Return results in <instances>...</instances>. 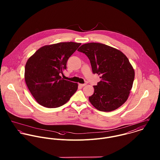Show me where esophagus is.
Segmentation results:
<instances>
[{
  "mask_svg": "<svg viewBox=\"0 0 160 160\" xmlns=\"http://www.w3.org/2000/svg\"><path fill=\"white\" fill-rule=\"evenodd\" d=\"M79 85L80 86H81V87H84V86H85L86 85V84H79Z\"/></svg>",
  "mask_w": 160,
  "mask_h": 160,
  "instance_id": "obj_1",
  "label": "esophagus"
}]
</instances>
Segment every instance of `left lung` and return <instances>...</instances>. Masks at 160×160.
Segmentation results:
<instances>
[{"label":"left lung","mask_w":160,"mask_h":160,"mask_svg":"<svg viewBox=\"0 0 160 160\" xmlns=\"http://www.w3.org/2000/svg\"><path fill=\"white\" fill-rule=\"evenodd\" d=\"M91 64L92 72L100 75V81L93 86L89 102L98 110L109 112L116 110L128 100L135 71L128 57L119 50L101 43L81 46Z\"/></svg>","instance_id":"1"}]
</instances>
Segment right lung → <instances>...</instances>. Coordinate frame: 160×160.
I'll return each mask as SVG.
<instances>
[{
    "label": "right lung",
    "instance_id": "right-lung-1",
    "mask_svg": "<svg viewBox=\"0 0 160 160\" xmlns=\"http://www.w3.org/2000/svg\"><path fill=\"white\" fill-rule=\"evenodd\" d=\"M81 43L59 42L39 48L26 62L24 79L29 91L41 105L57 108L66 103L78 88V83L60 76L67 62Z\"/></svg>",
    "mask_w": 160,
    "mask_h": 160
}]
</instances>
